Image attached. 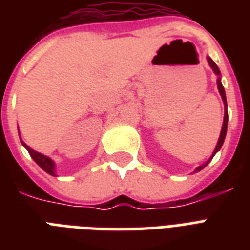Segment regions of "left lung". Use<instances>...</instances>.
Returning a JSON list of instances; mask_svg holds the SVG:
<instances>
[{
    "label": "left lung",
    "instance_id": "left-lung-1",
    "mask_svg": "<svg viewBox=\"0 0 250 250\" xmlns=\"http://www.w3.org/2000/svg\"><path fill=\"white\" fill-rule=\"evenodd\" d=\"M208 62H209L210 67L213 68V71L215 72V75H218L217 85H218V89H219V93H221V96H222V100H223V104H225V118H223V125H222L221 136H219V140H218V144H217V146H215V149H214L213 154H211V157H210V160H213V157L215 156V153H217L218 150L222 148V145H223V143H225L226 133H227V122H229V113H227V100H226V92H225V88H223V85H222V82H221V71H219V68H218L217 64L214 63V61L211 60V58H209V57H208ZM210 160L208 161L206 164H204V165H201L200 167H197V168H196V172H197V171H200V170H202V168H204L206 165L209 164Z\"/></svg>",
    "mask_w": 250,
    "mask_h": 250
}]
</instances>
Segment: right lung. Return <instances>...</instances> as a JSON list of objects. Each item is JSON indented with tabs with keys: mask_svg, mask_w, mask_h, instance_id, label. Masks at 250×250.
<instances>
[{
	"mask_svg": "<svg viewBox=\"0 0 250 250\" xmlns=\"http://www.w3.org/2000/svg\"><path fill=\"white\" fill-rule=\"evenodd\" d=\"M21 144H23V146L28 150L29 156L32 157V160L35 161V162H36V164L39 165L42 170L46 171L48 174L53 175V176H56V172H54V171H56V166H54V162H53L49 157L44 156V154H41V153L39 152H35L33 149L29 148L28 145H25L23 141H21Z\"/></svg>",
	"mask_w": 250,
	"mask_h": 250,
	"instance_id": "obj_1",
	"label": "right lung"
}]
</instances>
